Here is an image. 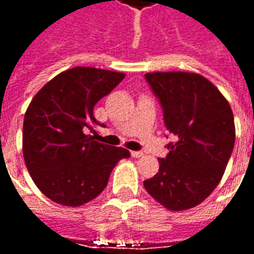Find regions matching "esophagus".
Returning <instances> with one entry per match:
<instances>
[{"label":"esophagus","instance_id":"obj_1","mask_svg":"<svg viewBox=\"0 0 254 254\" xmlns=\"http://www.w3.org/2000/svg\"><path fill=\"white\" fill-rule=\"evenodd\" d=\"M130 155H132L133 158H141V156H144V154L141 152V151H132Z\"/></svg>","mask_w":254,"mask_h":254}]
</instances>
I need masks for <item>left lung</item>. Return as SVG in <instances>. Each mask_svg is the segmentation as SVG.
Masks as SVG:
<instances>
[{
	"instance_id": "1",
	"label": "left lung",
	"mask_w": 254,
	"mask_h": 254,
	"mask_svg": "<svg viewBox=\"0 0 254 254\" xmlns=\"http://www.w3.org/2000/svg\"><path fill=\"white\" fill-rule=\"evenodd\" d=\"M163 109L166 129L176 136L159 171L144 181L170 211L198 205L218 187L234 148V116L229 102L198 73H145Z\"/></svg>"
}]
</instances>
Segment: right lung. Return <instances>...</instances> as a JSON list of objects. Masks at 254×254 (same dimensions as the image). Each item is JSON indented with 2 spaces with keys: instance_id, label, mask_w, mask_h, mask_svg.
<instances>
[{
  "instance_id": "right-lung-1",
  "label": "right lung",
  "mask_w": 254,
  "mask_h": 254,
  "mask_svg": "<svg viewBox=\"0 0 254 254\" xmlns=\"http://www.w3.org/2000/svg\"><path fill=\"white\" fill-rule=\"evenodd\" d=\"M125 77L106 69L61 72L32 98L23 124V155L38 189L52 201L80 207L99 196L111 170L130 152L95 141L94 107Z\"/></svg>"
}]
</instances>
